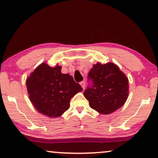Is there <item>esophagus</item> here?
Here are the masks:
<instances>
[{"label":"esophagus","instance_id":"obj_1","mask_svg":"<svg viewBox=\"0 0 158 158\" xmlns=\"http://www.w3.org/2000/svg\"><path fill=\"white\" fill-rule=\"evenodd\" d=\"M81 85L82 86V88H83V90L85 89V82H84V81L81 82Z\"/></svg>","mask_w":158,"mask_h":158}]
</instances>
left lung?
<instances>
[{"label": "left lung", "instance_id": "left-lung-1", "mask_svg": "<svg viewBox=\"0 0 158 158\" xmlns=\"http://www.w3.org/2000/svg\"><path fill=\"white\" fill-rule=\"evenodd\" d=\"M93 85L83 95L89 106L102 114H111L123 105L128 99V79L119 67L112 62L93 65L89 73Z\"/></svg>", "mask_w": 158, "mask_h": 158}]
</instances>
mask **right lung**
Masks as SVG:
<instances>
[{"label": "right lung", "instance_id": "1", "mask_svg": "<svg viewBox=\"0 0 158 158\" xmlns=\"http://www.w3.org/2000/svg\"><path fill=\"white\" fill-rule=\"evenodd\" d=\"M61 67H50L46 62L35 69L26 80L29 99L38 111L49 118L61 116L69 108V102L83 91L69 74H63Z\"/></svg>", "mask_w": 158, "mask_h": 158}]
</instances>
